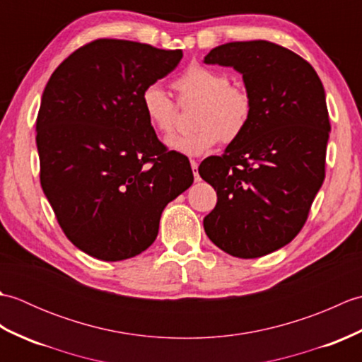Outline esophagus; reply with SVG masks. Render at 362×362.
Wrapping results in <instances>:
<instances>
[{
    "label": "esophagus",
    "mask_w": 362,
    "mask_h": 362,
    "mask_svg": "<svg viewBox=\"0 0 362 362\" xmlns=\"http://www.w3.org/2000/svg\"><path fill=\"white\" fill-rule=\"evenodd\" d=\"M197 161H194V160H191V168H193V174H194V180L197 182L199 179H201V177H199V173H197Z\"/></svg>",
    "instance_id": "1"
}]
</instances>
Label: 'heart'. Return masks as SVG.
<instances>
[{
	"mask_svg": "<svg viewBox=\"0 0 362 362\" xmlns=\"http://www.w3.org/2000/svg\"><path fill=\"white\" fill-rule=\"evenodd\" d=\"M180 103L199 101L193 132L168 140V148L188 157H199L222 138L233 141L247 127L252 117L249 91L233 86L222 71L191 65L174 81ZM143 115L157 132L169 135L177 124V107L158 83L146 86L140 95Z\"/></svg>",
	"mask_w": 362,
	"mask_h": 362,
	"instance_id": "b5f03b06",
	"label": "heart"
}]
</instances>
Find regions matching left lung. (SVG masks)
Segmentation results:
<instances>
[{
  "mask_svg": "<svg viewBox=\"0 0 362 362\" xmlns=\"http://www.w3.org/2000/svg\"><path fill=\"white\" fill-rule=\"evenodd\" d=\"M204 62L233 66L252 98L244 132L199 166L218 194L205 233L228 255L263 257L294 240L324 183L325 90L305 59L272 42L221 45Z\"/></svg>",
  "mask_w": 362,
  "mask_h": 362,
  "instance_id": "1",
  "label": "left lung"
}]
</instances>
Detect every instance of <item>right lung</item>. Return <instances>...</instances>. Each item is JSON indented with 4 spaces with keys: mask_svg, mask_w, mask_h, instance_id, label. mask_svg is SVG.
<instances>
[{
    "mask_svg": "<svg viewBox=\"0 0 362 362\" xmlns=\"http://www.w3.org/2000/svg\"><path fill=\"white\" fill-rule=\"evenodd\" d=\"M180 49L98 38L46 83L37 117L40 183L76 247L121 261L156 241L161 211L193 185L188 157L168 151L140 95L179 65Z\"/></svg>",
    "mask_w": 362,
    "mask_h": 362,
    "instance_id": "obj_1",
    "label": "right lung"
}]
</instances>
